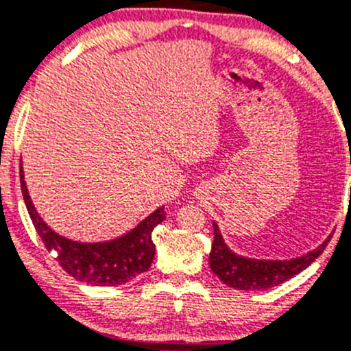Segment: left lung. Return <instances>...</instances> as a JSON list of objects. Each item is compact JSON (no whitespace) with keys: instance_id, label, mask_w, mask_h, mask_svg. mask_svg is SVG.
<instances>
[{"instance_id":"1","label":"left lung","mask_w":351,"mask_h":351,"mask_svg":"<svg viewBox=\"0 0 351 351\" xmlns=\"http://www.w3.org/2000/svg\"><path fill=\"white\" fill-rule=\"evenodd\" d=\"M329 241V239H327ZM327 241L322 243L313 252H308L299 258L290 261H257L246 258L230 252L223 243L217 223H213V243L210 252V267L226 285L238 290H267L287 282L311 264L322 252Z\"/></svg>"}]
</instances>
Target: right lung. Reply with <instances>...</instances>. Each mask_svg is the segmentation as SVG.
<instances>
[{
    "label": "right lung",
    "instance_id": "add662e5",
    "mask_svg": "<svg viewBox=\"0 0 351 351\" xmlns=\"http://www.w3.org/2000/svg\"><path fill=\"white\" fill-rule=\"evenodd\" d=\"M21 189L29 217L47 250L56 257L59 266L75 280L89 285L115 287L131 282L132 278L148 271L156 255L152 230L166 219L164 208H157L138 223L131 232L105 243H78L53 232L36 213L21 168Z\"/></svg>",
    "mask_w": 351,
    "mask_h": 351
}]
</instances>
